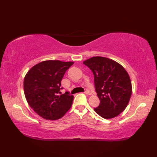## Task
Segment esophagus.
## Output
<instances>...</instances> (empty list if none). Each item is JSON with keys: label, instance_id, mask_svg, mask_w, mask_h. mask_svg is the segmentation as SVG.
I'll return each mask as SVG.
<instances>
[{"label": "esophagus", "instance_id": "34e87169", "mask_svg": "<svg viewBox=\"0 0 157 157\" xmlns=\"http://www.w3.org/2000/svg\"><path fill=\"white\" fill-rule=\"evenodd\" d=\"M84 94H87V95H91V93L89 91H85Z\"/></svg>", "mask_w": 157, "mask_h": 157}]
</instances>
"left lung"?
Returning <instances> with one entry per match:
<instances>
[{
  "instance_id": "8db88e82",
  "label": "left lung",
  "mask_w": 157,
  "mask_h": 157,
  "mask_svg": "<svg viewBox=\"0 0 157 157\" xmlns=\"http://www.w3.org/2000/svg\"><path fill=\"white\" fill-rule=\"evenodd\" d=\"M83 63L94 73L95 91L100 101L94 111L105 119L115 118L125 109L131 98L129 74L120 63L107 57H94Z\"/></svg>"
}]
</instances>
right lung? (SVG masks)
I'll return each mask as SVG.
<instances>
[{
  "instance_id": "add662e5",
  "label": "right lung",
  "mask_w": 157,
  "mask_h": 157,
  "mask_svg": "<svg viewBox=\"0 0 157 157\" xmlns=\"http://www.w3.org/2000/svg\"><path fill=\"white\" fill-rule=\"evenodd\" d=\"M73 62L44 61L34 65L23 82L27 102L35 112L46 120L56 121L65 115L73 104V95L61 94V81Z\"/></svg>"
}]
</instances>
